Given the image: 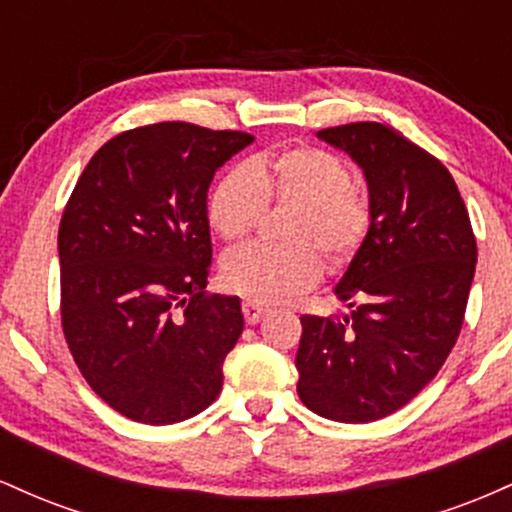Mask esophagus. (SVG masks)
<instances>
[{
	"instance_id": "esophagus-1",
	"label": "esophagus",
	"mask_w": 512,
	"mask_h": 512,
	"mask_svg": "<svg viewBox=\"0 0 512 512\" xmlns=\"http://www.w3.org/2000/svg\"><path fill=\"white\" fill-rule=\"evenodd\" d=\"M267 313H269V308H264V305L255 303V301H243V315H245V322H248V325H257V322H260Z\"/></svg>"
}]
</instances>
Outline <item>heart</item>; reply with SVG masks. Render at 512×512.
Here are the masks:
<instances>
[{"mask_svg":"<svg viewBox=\"0 0 512 512\" xmlns=\"http://www.w3.org/2000/svg\"><path fill=\"white\" fill-rule=\"evenodd\" d=\"M267 207H293L281 236L289 245H250L221 264V279L250 301L279 303L308 291L358 255L373 226V204L351 182L344 158L320 146H289L252 156L221 175L207 197V221L223 243L240 245Z\"/></svg>","mask_w":512,"mask_h":512,"instance_id":"1","label":"heart"}]
</instances>
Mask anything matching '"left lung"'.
Returning <instances> with one entry per match:
<instances>
[{"mask_svg":"<svg viewBox=\"0 0 512 512\" xmlns=\"http://www.w3.org/2000/svg\"><path fill=\"white\" fill-rule=\"evenodd\" d=\"M363 168L373 226L337 286L349 317L303 315L298 397L315 414L368 424L431 383L460 337L477 238L450 170L380 122L320 129Z\"/></svg>","mask_w":512,"mask_h":512,"instance_id":"left-lung-1","label":"left lung"}]
</instances>
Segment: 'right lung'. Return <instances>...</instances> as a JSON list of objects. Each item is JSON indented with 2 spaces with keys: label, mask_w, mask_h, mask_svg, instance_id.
I'll list each match as a JSON object with an SVG mask.
<instances>
[{
  "label": "right lung",
  "mask_w": 512,
  "mask_h": 512,
  "mask_svg": "<svg viewBox=\"0 0 512 512\" xmlns=\"http://www.w3.org/2000/svg\"><path fill=\"white\" fill-rule=\"evenodd\" d=\"M255 142L192 122L127 129L93 154L60 221V315L91 390L139 424L207 409L243 332L238 296L207 293V190Z\"/></svg>",
  "instance_id": "add662e5"
}]
</instances>
